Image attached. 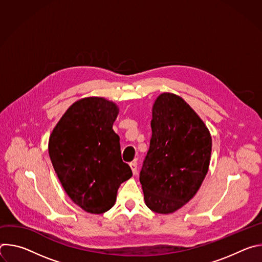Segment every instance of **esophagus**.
Listing matches in <instances>:
<instances>
[{
	"label": "esophagus",
	"instance_id": "esophagus-1",
	"mask_svg": "<svg viewBox=\"0 0 262 262\" xmlns=\"http://www.w3.org/2000/svg\"><path fill=\"white\" fill-rule=\"evenodd\" d=\"M130 168H132V171H133V174L135 175L136 173H137V170H138V164H137V162H133V163H130Z\"/></svg>",
	"mask_w": 262,
	"mask_h": 262
}]
</instances>
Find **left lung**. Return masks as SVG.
Masks as SVG:
<instances>
[{
	"label": "left lung",
	"mask_w": 262,
	"mask_h": 262,
	"mask_svg": "<svg viewBox=\"0 0 262 262\" xmlns=\"http://www.w3.org/2000/svg\"><path fill=\"white\" fill-rule=\"evenodd\" d=\"M152 137L140 172L148 208L172 213L198 192L209 167L211 136L180 96L162 93L152 106Z\"/></svg>",
	"instance_id": "8db88e82"
}]
</instances>
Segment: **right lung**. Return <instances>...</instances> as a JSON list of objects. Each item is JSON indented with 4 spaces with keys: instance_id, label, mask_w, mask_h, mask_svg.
<instances>
[{
    "instance_id": "right-lung-1",
    "label": "right lung",
    "mask_w": 262,
    "mask_h": 262,
    "mask_svg": "<svg viewBox=\"0 0 262 262\" xmlns=\"http://www.w3.org/2000/svg\"><path fill=\"white\" fill-rule=\"evenodd\" d=\"M118 113L116 103L103 97L82 98L67 108L50 136L49 155L63 189L90 213L113 207L120 184L133 175L113 130Z\"/></svg>"
}]
</instances>
